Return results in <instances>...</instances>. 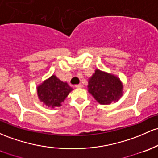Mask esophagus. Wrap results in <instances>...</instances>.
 I'll return each instance as SVG.
<instances>
[{"mask_svg": "<svg viewBox=\"0 0 158 158\" xmlns=\"http://www.w3.org/2000/svg\"><path fill=\"white\" fill-rule=\"evenodd\" d=\"M75 87H76V88H81L83 87V85H82V84H79V85H76Z\"/></svg>", "mask_w": 158, "mask_h": 158, "instance_id": "34e87169", "label": "esophagus"}]
</instances>
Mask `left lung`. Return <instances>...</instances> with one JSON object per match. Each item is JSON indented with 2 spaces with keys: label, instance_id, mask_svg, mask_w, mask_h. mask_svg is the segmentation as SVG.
<instances>
[{
  "label": "left lung",
  "instance_id": "8db88e82",
  "mask_svg": "<svg viewBox=\"0 0 158 158\" xmlns=\"http://www.w3.org/2000/svg\"><path fill=\"white\" fill-rule=\"evenodd\" d=\"M88 91L102 105H110L123 95L124 85L114 74L96 69L88 79Z\"/></svg>",
  "mask_w": 158,
  "mask_h": 158
}]
</instances>
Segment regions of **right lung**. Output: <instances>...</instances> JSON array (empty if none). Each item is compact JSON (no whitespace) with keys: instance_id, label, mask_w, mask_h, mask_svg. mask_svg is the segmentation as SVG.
I'll return each instance as SVG.
<instances>
[{"instance_id":"obj_1","label":"right lung","mask_w":158,"mask_h":158,"mask_svg":"<svg viewBox=\"0 0 158 158\" xmlns=\"http://www.w3.org/2000/svg\"><path fill=\"white\" fill-rule=\"evenodd\" d=\"M73 91L67 82H62L55 75H52L38 85L37 97L43 106L51 108L59 107Z\"/></svg>"}]
</instances>
